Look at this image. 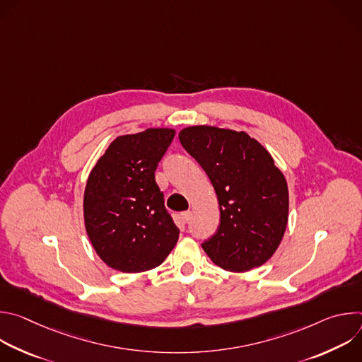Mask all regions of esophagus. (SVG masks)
Segmentation results:
<instances>
[{"mask_svg":"<svg viewBox=\"0 0 362 362\" xmlns=\"http://www.w3.org/2000/svg\"><path fill=\"white\" fill-rule=\"evenodd\" d=\"M190 218H192V212H190V211L183 212V214L180 215V219H182V222H183V223H187V222L190 221Z\"/></svg>","mask_w":362,"mask_h":362,"instance_id":"obj_1","label":"esophagus"}]
</instances>
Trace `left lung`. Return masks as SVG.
Wrapping results in <instances>:
<instances>
[{
    "label": "left lung",
    "instance_id": "left-lung-1",
    "mask_svg": "<svg viewBox=\"0 0 362 362\" xmlns=\"http://www.w3.org/2000/svg\"><path fill=\"white\" fill-rule=\"evenodd\" d=\"M179 140L215 187L221 225L202 243L222 269L243 272L264 265L288 223L289 194L269 151L245 132L214 126L180 130Z\"/></svg>",
    "mask_w": 362,
    "mask_h": 362
}]
</instances>
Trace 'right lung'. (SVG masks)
<instances>
[{"instance_id": "right-lung-1", "label": "right lung", "mask_w": 362, "mask_h": 362, "mask_svg": "<svg viewBox=\"0 0 362 362\" xmlns=\"http://www.w3.org/2000/svg\"><path fill=\"white\" fill-rule=\"evenodd\" d=\"M173 137V129L119 136L88 175L86 230L100 259L116 271L136 274L159 267L179 239L154 179Z\"/></svg>"}]
</instances>
